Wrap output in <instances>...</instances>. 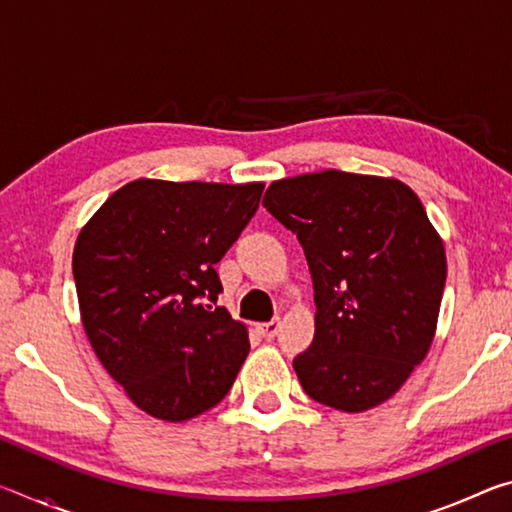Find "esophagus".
I'll return each mask as SVG.
<instances>
[{
    "instance_id": "obj_1",
    "label": "esophagus",
    "mask_w": 512,
    "mask_h": 512,
    "mask_svg": "<svg viewBox=\"0 0 512 512\" xmlns=\"http://www.w3.org/2000/svg\"><path fill=\"white\" fill-rule=\"evenodd\" d=\"M257 329H259V334L264 336V339L271 341V339H275L277 332H280V320H271V323H262Z\"/></svg>"
}]
</instances>
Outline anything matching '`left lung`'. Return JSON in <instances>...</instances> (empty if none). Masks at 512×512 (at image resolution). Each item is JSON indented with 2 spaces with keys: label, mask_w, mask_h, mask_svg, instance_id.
Here are the masks:
<instances>
[{
  "label": "left lung",
  "mask_w": 512,
  "mask_h": 512,
  "mask_svg": "<svg viewBox=\"0 0 512 512\" xmlns=\"http://www.w3.org/2000/svg\"><path fill=\"white\" fill-rule=\"evenodd\" d=\"M264 207L314 280L316 334L293 359L305 393L348 413L386 402L427 357L447 280L420 198L400 180L327 169L277 180Z\"/></svg>",
  "instance_id": "8db88e82"
}]
</instances>
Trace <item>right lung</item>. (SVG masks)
<instances>
[{"label":"right lung","instance_id":"obj_1","mask_svg":"<svg viewBox=\"0 0 512 512\" xmlns=\"http://www.w3.org/2000/svg\"><path fill=\"white\" fill-rule=\"evenodd\" d=\"M264 185L135 180L81 230L74 282L85 334L110 377L153 418L219 404L250 350L216 307L214 264L253 219Z\"/></svg>","mask_w":512,"mask_h":512}]
</instances>
